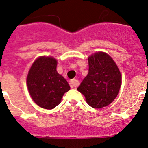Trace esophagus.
I'll use <instances>...</instances> for the list:
<instances>
[{
  "instance_id": "1",
  "label": "esophagus",
  "mask_w": 148,
  "mask_h": 148,
  "mask_svg": "<svg viewBox=\"0 0 148 148\" xmlns=\"http://www.w3.org/2000/svg\"><path fill=\"white\" fill-rule=\"evenodd\" d=\"M69 84H70L71 88H77V86H78V85H79V82L75 79H71V80L70 81V82H69Z\"/></svg>"
}]
</instances>
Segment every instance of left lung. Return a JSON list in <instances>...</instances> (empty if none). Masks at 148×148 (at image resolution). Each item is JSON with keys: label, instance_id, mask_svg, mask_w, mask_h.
Returning <instances> with one entry per match:
<instances>
[{"label": "left lung", "instance_id": "obj_1", "mask_svg": "<svg viewBox=\"0 0 148 148\" xmlns=\"http://www.w3.org/2000/svg\"><path fill=\"white\" fill-rule=\"evenodd\" d=\"M88 73L77 88L94 108H101L115 99L122 77L114 60L106 53L97 52L88 58Z\"/></svg>", "mask_w": 148, "mask_h": 148}]
</instances>
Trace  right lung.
<instances>
[{
  "mask_svg": "<svg viewBox=\"0 0 148 148\" xmlns=\"http://www.w3.org/2000/svg\"><path fill=\"white\" fill-rule=\"evenodd\" d=\"M58 62L51 57H40L34 61L27 76V86L32 98L42 108L52 109L60 103L70 90L64 77L57 71Z\"/></svg>",
  "mask_w": 148,
  "mask_h": 148,
  "instance_id": "add662e5",
  "label": "right lung"
}]
</instances>
